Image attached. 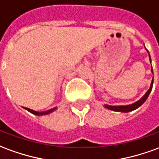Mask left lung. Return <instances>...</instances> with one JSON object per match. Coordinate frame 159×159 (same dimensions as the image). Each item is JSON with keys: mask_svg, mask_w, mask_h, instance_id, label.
Listing matches in <instances>:
<instances>
[{"mask_svg": "<svg viewBox=\"0 0 159 159\" xmlns=\"http://www.w3.org/2000/svg\"><path fill=\"white\" fill-rule=\"evenodd\" d=\"M147 52H148V51H147ZM150 61H151V57H150ZM152 85L153 79L152 81V83H151V86H150V89H148V91L145 93V95H144L140 100H139L136 102L133 103V104H131V105H127V106H108V105H105V107L107 108V109H110V110L117 111V112H124V113H127V112H131V111L135 110V109H137L139 107L141 106L142 104L146 101V99L148 98L150 93H151V91H152Z\"/></svg>", "mask_w": 159, "mask_h": 159, "instance_id": "8db88e82", "label": "left lung"}]
</instances>
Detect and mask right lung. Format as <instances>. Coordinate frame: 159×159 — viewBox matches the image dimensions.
Returning <instances> with one entry per match:
<instances>
[{
	"mask_svg": "<svg viewBox=\"0 0 159 159\" xmlns=\"http://www.w3.org/2000/svg\"><path fill=\"white\" fill-rule=\"evenodd\" d=\"M25 109L27 111H29L30 113H32V114H35V115H44V114H50V113H52V111H54L56 109V107H54L52 109H51V110H48L46 111V112H37V111H34V110H32V109H30V108H27V107H25Z\"/></svg>",
	"mask_w": 159,
	"mask_h": 159,
	"instance_id": "right-lung-1",
	"label": "right lung"
}]
</instances>
